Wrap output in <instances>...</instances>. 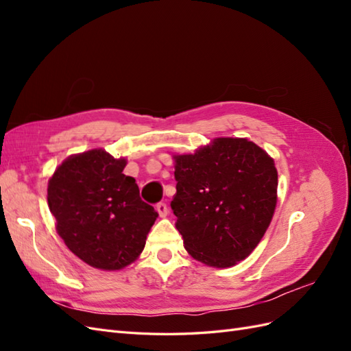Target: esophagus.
Returning a JSON list of instances; mask_svg holds the SVG:
<instances>
[{"label": "esophagus", "mask_w": 351, "mask_h": 351, "mask_svg": "<svg viewBox=\"0 0 351 351\" xmlns=\"http://www.w3.org/2000/svg\"><path fill=\"white\" fill-rule=\"evenodd\" d=\"M156 212L159 214V217L165 218L168 215V206H167V204H164V202H161V204H158L156 205Z\"/></svg>", "instance_id": "obj_1"}]
</instances>
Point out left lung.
Returning a JSON list of instances; mask_svg holds the SVG:
<instances>
[{
	"label": "left lung",
	"instance_id": "left-lung-1",
	"mask_svg": "<svg viewBox=\"0 0 351 351\" xmlns=\"http://www.w3.org/2000/svg\"><path fill=\"white\" fill-rule=\"evenodd\" d=\"M173 159L177 193L171 209L190 256L214 268L246 259L277 206L274 159L243 137H217Z\"/></svg>",
	"mask_w": 351,
	"mask_h": 351
}]
</instances>
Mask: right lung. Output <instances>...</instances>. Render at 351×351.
<instances>
[{
    "mask_svg": "<svg viewBox=\"0 0 351 351\" xmlns=\"http://www.w3.org/2000/svg\"><path fill=\"white\" fill-rule=\"evenodd\" d=\"M125 158L104 149L71 155L49 177L48 206L58 236L79 259L102 271H120L142 253L158 217L123 174Z\"/></svg>",
    "mask_w": 351,
    "mask_h": 351,
    "instance_id": "1",
    "label": "right lung"
}]
</instances>
